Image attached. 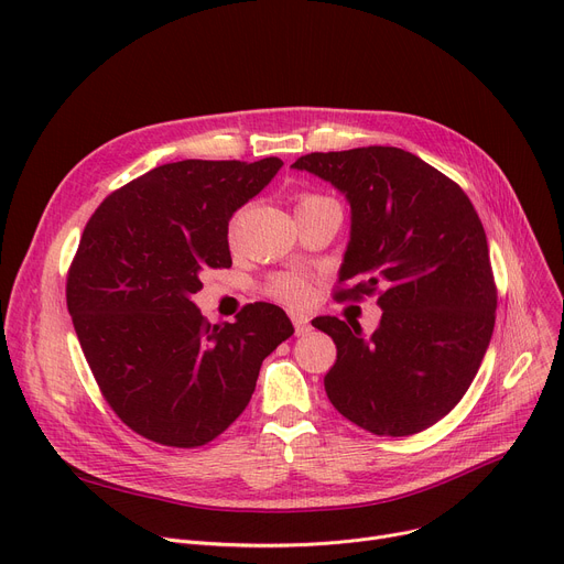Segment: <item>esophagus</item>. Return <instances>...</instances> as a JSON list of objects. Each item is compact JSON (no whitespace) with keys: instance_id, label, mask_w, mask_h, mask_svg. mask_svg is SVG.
<instances>
[{"instance_id":"obj_1","label":"esophagus","mask_w":564,"mask_h":564,"mask_svg":"<svg viewBox=\"0 0 564 564\" xmlns=\"http://www.w3.org/2000/svg\"><path fill=\"white\" fill-rule=\"evenodd\" d=\"M292 324H294V332H297V336H306L313 329L311 319L306 315H292Z\"/></svg>"}]
</instances>
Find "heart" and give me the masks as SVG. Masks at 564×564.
<instances>
[{
    "label": "heart",
    "mask_w": 564,
    "mask_h": 564,
    "mask_svg": "<svg viewBox=\"0 0 564 564\" xmlns=\"http://www.w3.org/2000/svg\"><path fill=\"white\" fill-rule=\"evenodd\" d=\"M324 200H329V198L306 194V196H302L300 207L317 205V203H324ZM267 294H270L272 300L285 304V306H306L311 302L313 285L306 276L288 272V274H279V276L270 279V283H267Z\"/></svg>",
    "instance_id": "1"
}]
</instances>
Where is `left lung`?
<instances>
[{
	"label": "left lung",
	"mask_w": 564,
	"mask_h": 564,
	"mask_svg": "<svg viewBox=\"0 0 564 564\" xmlns=\"http://www.w3.org/2000/svg\"><path fill=\"white\" fill-rule=\"evenodd\" d=\"M332 183L351 207L336 300L379 294L372 336L324 315L338 357L324 391L347 421L377 436L438 423L468 391L496 322L487 235L464 189L393 145L311 153L292 164Z\"/></svg>",
	"instance_id": "1"
}]
</instances>
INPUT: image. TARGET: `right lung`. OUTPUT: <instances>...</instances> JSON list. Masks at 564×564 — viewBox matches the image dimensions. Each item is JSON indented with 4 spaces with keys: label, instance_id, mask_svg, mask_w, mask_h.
Instances as JSON below:
<instances>
[{
    "label": "right lung",
    "instance_id": "add662e5",
    "mask_svg": "<svg viewBox=\"0 0 564 564\" xmlns=\"http://www.w3.org/2000/svg\"><path fill=\"white\" fill-rule=\"evenodd\" d=\"M281 166L279 158L162 164L88 219L68 270V313L107 404L143 438L171 448L217 438L247 409L262 359L292 336L274 304L210 324L192 302L200 272L232 264V213Z\"/></svg>",
    "mask_w": 564,
    "mask_h": 564
}]
</instances>
